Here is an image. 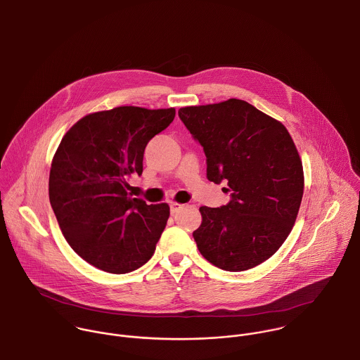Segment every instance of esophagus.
Listing matches in <instances>:
<instances>
[{
  "instance_id": "34e87169",
  "label": "esophagus",
  "mask_w": 360,
  "mask_h": 360,
  "mask_svg": "<svg viewBox=\"0 0 360 360\" xmlns=\"http://www.w3.org/2000/svg\"><path fill=\"white\" fill-rule=\"evenodd\" d=\"M184 207V205H181V203H176V202H172L171 205H169V209H171V214H175V213H178L181 209Z\"/></svg>"
}]
</instances>
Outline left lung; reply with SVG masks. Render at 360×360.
Returning <instances> with one entry per match:
<instances>
[{
	"instance_id": "obj_1",
	"label": "left lung",
	"mask_w": 360,
	"mask_h": 360,
	"mask_svg": "<svg viewBox=\"0 0 360 360\" xmlns=\"http://www.w3.org/2000/svg\"><path fill=\"white\" fill-rule=\"evenodd\" d=\"M178 115L205 150L207 179L226 181L231 191L226 206L199 209L193 238L200 254L229 272L265 262L290 234L303 198V164L292 136L236 98L185 106Z\"/></svg>"
}]
</instances>
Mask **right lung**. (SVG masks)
I'll return each instance as SVG.
<instances>
[{
    "label": "right lung",
    "instance_id": "right-lung-1",
    "mask_svg": "<svg viewBox=\"0 0 360 360\" xmlns=\"http://www.w3.org/2000/svg\"><path fill=\"white\" fill-rule=\"evenodd\" d=\"M174 117V108L117 106L84 116L61 139L49 199L64 238L92 266L119 275L153 257L169 206L131 198L126 176L141 175L147 143Z\"/></svg>",
    "mask_w": 360,
    "mask_h": 360
}]
</instances>
